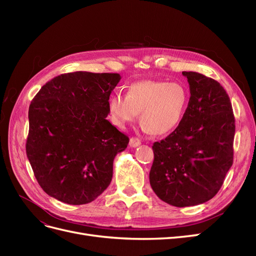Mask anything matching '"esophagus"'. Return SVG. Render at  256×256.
Segmentation results:
<instances>
[{
    "instance_id": "esophagus-1",
    "label": "esophagus",
    "mask_w": 256,
    "mask_h": 256,
    "mask_svg": "<svg viewBox=\"0 0 256 256\" xmlns=\"http://www.w3.org/2000/svg\"><path fill=\"white\" fill-rule=\"evenodd\" d=\"M140 144H141V140H140V138H136V136H132V138H130L129 145H130L131 147H138Z\"/></svg>"
}]
</instances>
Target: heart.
Wrapping results in <instances>:
<instances>
[{
  "label": "heart",
  "instance_id": "b5f03b06",
  "mask_svg": "<svg viewBox=\"0 0 256 256\" xmlns=\"http://www.w3.org/2000/svg\"><path fill=\"white\" fill-rule=\"evenodd\" d=\"M188 104L189 90L184 84L147 79L128 85L126 95L114 94L109 100V112L120 128L134 122L141 113L144 130L168 136L180 127Z\"/></svg>",
  "mask_w": 256,
  "mask_h": 256
}]
</instances>
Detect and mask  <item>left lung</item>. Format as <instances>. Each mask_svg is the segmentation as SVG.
Returning <instances> with one entry per match:
<instances>
[{"label": "left lung", "mask_w": 256, "mask_h": 256, "mask_svg": "<svg viewBox=\"0 0 256 256\" xmlns=\"http://www.w3.org/2000/svg\"><path fill=\"white\" fill-rule=\"evenodd\" d=\"M190 86L184 120L152 145L150 182L164 202L194 206L212 198L233 164L235 118L228 95L212 78L182 72Z\"/></svg>", "instance_id": "obj_1"}]
</instances>
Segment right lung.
I'll list each match as a JSON object with an SVG mask.
<instances>
[{"label":"right lung","instance_id":"add662e5","mask_svg":"<svg viewBox=\"0 0 256 256\" xmlns=\"http://www.w3.org/2000/svg\"><path fill=\"white\" fill-rule=\"evenodd\" d=\"M118 74L76 72L46 83L28 109L26 156L48 196L88 204L110 184L129 138L106 120Z\"/></svg>","mask_w":256,"mask_h":256}]
</instances>
